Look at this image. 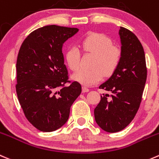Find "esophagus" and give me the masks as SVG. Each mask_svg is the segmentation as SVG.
<instances>
[{
    "instance_id": "obj_1",
    "label": "esophagus",
    "mask_w": 159,
    "mask_h": 159,
    "mask_svg": "<svg viewBox=\"0 0 159 159\" xmlns=\"http://www.w3.org/2000/svg\"><path fill=\"white\" fill-rule=\"evenodd\" d=\"M89 92V89H88L87 87H85V86H83L82 87V92Z\"/></svg>"
}]
</instances>
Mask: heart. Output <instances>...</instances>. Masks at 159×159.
Here are the masks:
<instances>
[{
	"mask_svg": "<svg viewBox=\"0 0 159 159\" xmlns=\"http://www.w3.org/2000/svg\"><path fill=\"white\" fill-rule=\"evenodd\" d=\"M81 47L85 53L93 54L89 69L81 68L72 75V79L84 85L96 84L106 76L114 73L122 58V51L112 45L109 36L98 32H91L81 41ZM80 50L72 47L67 50L65 60L72 70H78L80 66Z\"/></svg>",
	"mask_w": 159,
	"mask_h": 159,
	"instance_id": "b5f03b06",
	"label": "heart"
}]
</instances>
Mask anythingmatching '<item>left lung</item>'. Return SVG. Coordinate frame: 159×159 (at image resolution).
Here are the masks:
<instances>
[{"label":"left lung","mask_w":159,"mask_h":159,"mask_svg":"<svg viewBox=\"0 0 159 159\" xmlns=\"http://www.w3.org/2000/svg\"><path fill=\"white\" fill-rule=\"evenodd\" d=\"M122 58L112 76L99 86L110 92L103 94L94 110L95 120L103 130L116 133L133 120L140 107L147 79L145 55L138 37L120 27Z\"/></svg>","instance_id":"1"}]
</instances>
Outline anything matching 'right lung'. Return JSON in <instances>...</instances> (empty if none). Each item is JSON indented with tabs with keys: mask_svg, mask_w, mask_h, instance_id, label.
<instances>
[{
	"mask_svg": "<svg viewBox=\"0 0 159 159\" xmlns=\"http://www.w3.org/2000/svg\"><path fill=\"white\" fill-rule=\"evenodd\" d=\"M78 32L77 28L44 26L29 34L20 47L17 95L27 120L40 131H54L64 125L81 92L77 81L65 85L70 81L62 53L64 42Z\"/></svg>",
	"mask_w": 159,
	"mask_h": 159,
	"instance_id": "1",
	"label": "right lung"
}]
</instances>
